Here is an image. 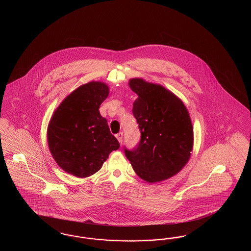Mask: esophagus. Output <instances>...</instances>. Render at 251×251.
<instances>
[{"label": "esophagus", "mask_w": 251, "mask_h": 251, "mask_svg": "<svg viewBox=\"0 0 251 251\" xmlns=\"http://www.w3.org/2000/svg\"><path fill=\"white\" fill-rule=\"evenodd\" d=\"M116 138H117V140L122 144V138H123V133L122 132H120V133H118V134H116Z\"/></svg>", "instance_id": "esophagus-1"}]
</instances>
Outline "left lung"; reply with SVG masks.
I'll use <instances>...</instances> for the list:
<instances>
[{"label":"left lung","instance_id":"1","mask_svg":"<svg viewBox=\"0 0 251 251\" xmlns=\"http://www.w3.org/2000/svg\"><path fill=\"white\" fill-rule=\"evenodd\" d=\"M138 98L132 113L141 131L135 149H125L133 170L142 179L155 183L176 175L189 162L193 148V127L182 100L163 85L143 78L129 79Z\"/></svg>","mask_w":251,"mask_h":251}]
</instances>
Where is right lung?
<instances>
[{
	"instance_id": "right-lung-1",
	"label": "right lung",
	"mask_w": 251,
	"mask_h": 251,
	"mask_svg": "<svg viewBox=\"0 0 251 251\" xmlns=\"http://www.w3.org/2000/svg\"><path fill=\"white\" fill-rule=\"evenodd\" d=\"M109 88L103 82L82 84L58 106L47 131L48 145L58 166L68 174L84 178L102 167L120 144L111 134L99 106Z\"/></svg>"
}]
</instances>
